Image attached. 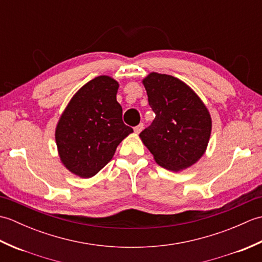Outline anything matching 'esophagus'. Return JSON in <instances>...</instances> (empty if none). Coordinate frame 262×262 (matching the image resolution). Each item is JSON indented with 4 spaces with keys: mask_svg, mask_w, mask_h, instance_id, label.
Wrapping results in <instances>:
<instances>
[{
    "mask_svg": "<svg viewBox=\"0 0 262 262\" xmlns=\"http://www.w3.org/2000/svg\"><path fill=\"white\" fill-rule=\"evenodd\" d=\"M143 128H144V125H143V124L137 125L136 127H134V132L136 133V134H140V133L143 130Z\"/></svg>",
    "mask_w": 262,
    "mask_h": 262,
    "instance_id": "34e87169",
    "label": "esophagus"
}]
</instances>
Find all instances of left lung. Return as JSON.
I'll use <instances>...</instances> for the list:
<instances>
[{"mask_svg":"<svg viewBox=\"0 0 262 262\" xmlns=\"http://www.w3.org/2000/svg\"><path fill=\"white\" fill-rule=\"evenodd\" d=\"M153 122L142 142L164 169L181 171L203 157L211 132V118L200 98L174 76L149 73L143 80Z\"/></svg>","mask_w":262,"mask_h":262,"instance_id":"obj_1","label":"left lung"}]
</instances>
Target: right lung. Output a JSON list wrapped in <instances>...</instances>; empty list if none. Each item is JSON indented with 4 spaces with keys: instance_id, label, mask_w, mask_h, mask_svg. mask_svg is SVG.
Returning <instances> with one entry per match:
<instances>
[{
    "instance_id": "obj_1",
    "label": "right lung",
    "mask_w": 262,
    "mask_h": 262,
    "mask_svg": "<svg viewBox=\"0 0 262 262\" xmlns=\"http://www.w3.org/2000/svg\"><path fill=\"white\" fill-rule=\"evenodd\" d=\"M118 88L113 77L98 76L74 94L60 116L55 138L60 161L72 173L96 176L133 133L121 119L122 108L116 99Z\"/></svg>"
}]
</instances>
